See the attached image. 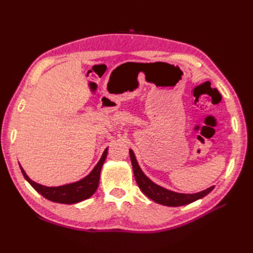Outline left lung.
Segmentation results:
<instances>
[{"mask_svg":"<svg viewBox=\"0 0 253 253\" xmlns=\"http://www.w3.org/2000/svg\"><path fill=\"white\" fill-rule=\"evenodd\" d=\"M129 157H131L133 171H134L137 185H138L139 189L145 195L157 204L168 206V207H178V206L188 205L197 200H200V198H203L207 194H209L214 189V186H212L208 189L202 191V192L194 193V194H182V193L173 192V191L167 190L163 187L156 185V183L153 182L143 174L138 164H137V160L135 158V155L132 150H129Z\"/></svg>","mask_w":253,"mask_h":253,"instance_id":"obj_1","label":"left lung"}]
</instances>
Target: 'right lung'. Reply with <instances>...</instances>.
I'll return each mask as SVG.
<instances>
[{
    "instance_id": "right-lung-1",
    "label": "right lung",
    "mask_w": 253,
    "mask_h": 253,
    "mask_svg": "<svg viewBox=\"0 0 253 253\" xmlns=\"http://www.w3.org/2000/svg\"><path fill=\"white\" fill-rule=\"evenodd\" d=\"M106 155H108V149L104 150L102 157L100 158V160H99V163L96 165L93 171H91L86 177H84L83 179L77 182L68 183V185L60 186V187H45V186L39 185V183L33 181L28 177L25 171L22 169L21 166L20 168L23 175H24L25 179L30 183V185H32V187L37 191V192H39L42 196L47 198L48 201L59 203V204L71 205V204H76V203L86 200V198L90 197L95 193V191L97 190L99 185L101 168L104 164Z\"/></svg>"
}]
</instances>
